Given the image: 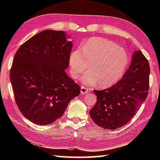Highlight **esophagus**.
I'll return each instance as SVG.
<instances>
[{
    "mask_svg": "<svg viewBox=\"0 0 160 160\" xmlns=\"http://www.w3.org/2000/svg\"><path fill=\"white\" fill-rule=\"evenodd\" d=\"M89 92V89L85 87H81V89H80V93L82 94H84Z\"/></svg>",
    "mask_w": 160,
    "mask_h": 160,
    "instance_id": "obj_1",
    "label": "esophagus"
}]
</instances>
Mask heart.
I'll list each match as a JSON object with an SVG mask.
<instances>
[{"label":"heart","mask_w":160,"mask_h":160,"mask_svg":"<svg viewBox=\"0 0 160 160\" xmlns=\"http://www.w3.org/2000/svg\"><path fill=\"white\" fill-rule=\"evenodd\" d=\"M128 64L126 50L107 39L92 37L87 40L82 49L71 52L69 65L71 76L81 78V82L88 86L98 85L108 88L116 83L124 73Z\"/></svg>","instance_id":"heart-1"}]
</instances>
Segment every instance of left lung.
<instances>
[{"label":"left lung","instance_id":"left-lung-1","mask_svg":"<svg viewBox=\"0 0 160 160\" xmlns=\"http://www.w3.org/2000/svg\"><path fill=\"white\" fill-rule=\"evenodd\" d=\"M150 66L140 50L132 54L131 65L122 78L97 96L90 116L99 127L114 130L127 124L147 98Z\"/></svg>","mask_w":160,"mask_h":160}]
</instances>
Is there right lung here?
<instances>
[{"instance_id": "1", "label": "right lung", "mask_w": 160, "mask_h": 160, "mask_svg": "<svg viewBox=\"0 0 160 160\" xmlns=\"http://www.w3.org/2000/svg\"><path fill=\"white\" fill-rule=\"evenodd\" d=\"M63 31L47 29L23 43L13 58L10 81L22 114L37 125L64 114L80 87L67 76L73 44Z\"/></svg>"}]
</instances>
